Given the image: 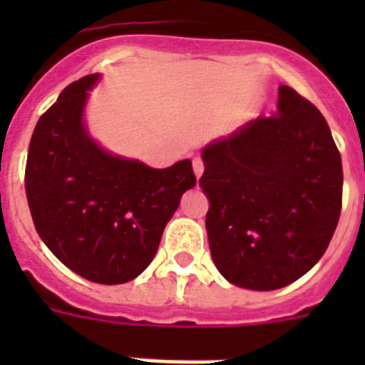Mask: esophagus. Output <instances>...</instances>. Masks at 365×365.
Listing matches in <instances>:
<instances>
[{"label": "esophagus", "instance_id": "34e87169", "mask_svg": "<svg viewBox=\"0 0 365 365\" xmlns=\"http://www.w3.org/2000/svg\"><path fill=\"white\" fill-rule=\"evenodd\" d=\"M193 172L197 178L202 176V172H205V165H202V160H200L199 157H197V159H193Z\"/></svg>", "mask_w": 365, "mask_h": 365}]
</instances>
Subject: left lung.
<instances>
[{
  "label": "left lung",
  "mask_w": 365,
  "mask_h": 365,
  "mask_svg": "<svg viewBox=\"0 0 365 365\" xmlns=\"http://www.w3.org/2000/svg\"><path fill=\"white\" fill-rule=\"evenodd\" d=\"M212 259L235 286L295 282L322 257L341 214L343 165L324 115L278 87L277 115L257 117L202 149Z\"/></svg>",
  "instance_id": "obj_1"
}]
</instances>
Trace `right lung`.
<instances>
[{
  "label": "right lung",
  "instance_id": "right-lung-1",
  "mask_svg": "<svg viewBox=\"0 0 365 365\" xmlns=\"http://www.w3.org/2000/svg\"><path fill=\"white\" fill-rule=\"evenodd\" d=\"M93 73L60 93L31 134L26 197L47 248L96 284H125L145 271L182 195L195 187L191 160L151 168L110 153L87 130Z\"/></svg>",
  "mask_w": 365,
  "mask_h": 365
}]
</instances>
